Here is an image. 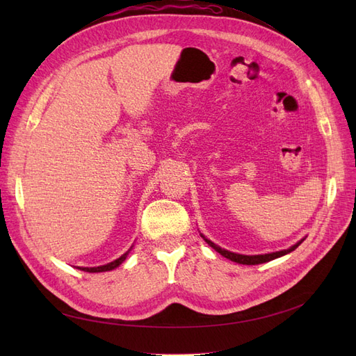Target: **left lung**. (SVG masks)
I'll list each match as a JSON object with an SVG mask.
<instances>
[{"label": "left lung", "instance_id": "left-lung-1", "mask_svg": "<svg viewBox=\"0 0 356 356\" xmlns=\"http://www.w3.org/2000/svg\"><path fill=\"white\" fill-rule=\"evenodd\" d=\"M202 238L204 239V242H207L211 248H213L215 251H217L218 254H221L222 257L229 258V260L234 261V263H239V264H246V266H254V264H263V263H267V261H272L275 260V258H279V257H284L289 252H293L296 248L305 241V238L298 241L296 245L289 246L288 250H282V251H276V252H268V254H258V255H243V254H236V252H232V251H227L224 250V248L215 245L212 241H209L208 238H204V236L200 233Z\"/></svg>", "mask_w": 356, "mask_h": 356}]
</instances>
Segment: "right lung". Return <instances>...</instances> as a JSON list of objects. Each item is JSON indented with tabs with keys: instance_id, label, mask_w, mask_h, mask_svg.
Wrapping results in <instances>:
<instances>
[{
	"instance_id": "right-lung-1",
	"label": "right lung",
	"mask_w": 356,
	"mask_h": 356,
	"mask_svg": "<svg viewBox=\"0 0 356 356\" xmlns=\"http://www.w3.org/2000/svg\"><path fill=\"white\" fill-rule=\"evenodd\" d=\"M131 250H132V246H131ZM131 250L126 251L120 258H117V260H114V261H111V263H108V264L98 266V267H77V268H80V270H83V272H89V273H99V272H110V270H114L115 267H118V266H120V264L126 260V257L129 255V252H131Z\"/></svg>"
}]
</instances>
